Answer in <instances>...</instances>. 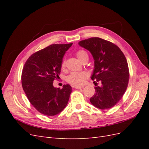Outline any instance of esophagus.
Listing matches in <instances>:
<instances>
[{
	"label": "esophagus",
	"mask_w": 149,
	"mask_h": 149,
	"mask_svg": "<svg viewBox=\"0 0 149 149\" xmlns=\"http://www.w3.org/2000/svg\"><path fill=\"white\" fill-rule=\"evenodd\" d=\"M75 89H82L84 88L83 86H73Z\"/></svg>",
	"instance_id": "34e87169"
}]
</instances>
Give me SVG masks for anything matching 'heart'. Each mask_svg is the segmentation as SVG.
Instances as JSON below:
<instances>
[{"label":"heart","instance_id":"b5f03b06","mask_svg":"<svg viewBox=\"0 0 149 149\" xmlns=\"http://www.w3.org/2000/svg\"><path fill=\"white\" fill-rule=\"evenodd\" d=\"M76 56L80 61H83L84 58H88V53L84 50H78L76 52ZM65 67V61L62 62L61 68H64ZM88 77V73L85 71L81 72H72V73L67 77V81L72 85L81 86L84 83L86 79Z\"/></svg>","mask_w":149,"mask_h":149}]
</instances>
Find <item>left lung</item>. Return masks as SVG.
Instances as JSON below:
<instances>
[{
    "label": "left lung",
    "mask_w": 149,
    "mask_h": 149,
    "mask_svg": "<svg viewBox=\"0 0 149 149\" xmlns=\"http://www.w3.org/2000/svg\"><path fill=\"white\" fill-rule=\"evenodd\" d=\"M78 44L93 57L91 79L101 82V86L94 88L96 93L90 98V102L100 109H110L120 101L127 88L129 71L127 60L118 46L101 38L86 39Z\"/></svg>",
    "instance_id": "obj_1"
}]
</instances>
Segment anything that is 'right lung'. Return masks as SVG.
<instances>
[{
	"label": "right lung",
	"mask_w": 149,
	"mask_h": 149,
	"mask_svg": "<svg viewBox=\"0 0 149 149\" xmlns=\"http://www.w3.org/2000/svg\"><path fill=\"white\" fill-rule=\"evenodd\" d=\"M72 44L51 45L31 55L24 65L22 88L31 105L42 114L55 116L68 102L71 86L64 84L60 89L53 83L59 77L63 58Z\"/></svg>",
	"instance_id": "add662e5"
}]
</instances>
